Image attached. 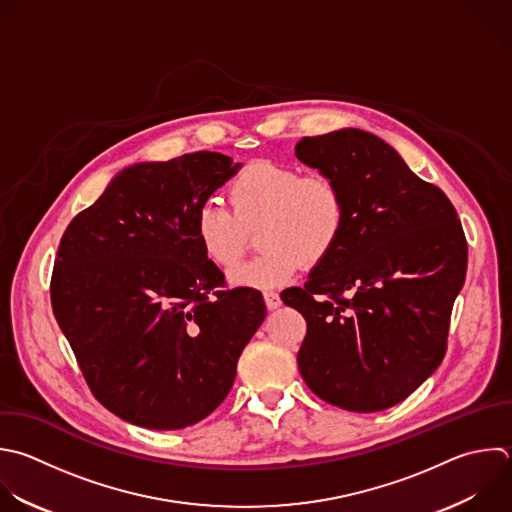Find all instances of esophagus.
Returning a JSON list of instances; mask_svg holds the SVG:
<instances>
[{
	"mask_svg": "<svg viewBox=\"0 0 512 512\" xmlns=\"http://www.w3.org/2000/svg\"><path fill=\"white\" fill-rule=\"evenodd\" d=\"M264 300H266L268 310H276V308H280V304H282L278 292H264Z\"/></svg>",
	"mask_w": 512,
	"mask_h": 512,
	"instance_id": "esophagus-1",
	"label": "esophagus"
}]
</instances>
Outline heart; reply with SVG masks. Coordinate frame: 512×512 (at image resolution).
<instances>
[{
	"mask_svg": "<svg viewBox=\"0 0 512 512\" xmlns=\"http://www.w3.org/2000/svg\"><path fill=\"white\" fill-rule=\"evenodd\" d=\"M228 206L204 200L196 210L194 234L204 256L218 268H234L258 230L260 252L232 272L240 286L272 288L286 282L300 262L318 264L338 246L348 204L342 184L326 172L254 162L228 184Z\"/></svg>",
	"mask_w": 512,
	"mask_h": 512,
	"instance_id": "obj_1",
	"label": "heart"
}]
</instances>
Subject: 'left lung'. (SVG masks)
Wrapping results in <instances>:
<instances>
[{"label":"left lung","mask_w":512,"mask_h":512,"mask_svg":"<svg viewBox=\"0 0 512 512\" xmlns=\"http://www.w3.org/2000/svg\"><path fill=\"white\" fill-rule=\"evenodd\" d=\"M296 156L346 194L338 246L280 298L306 320L298 368L308 388L350 412L410 396L442 362L468 246L446 194L378 136H304Z\"/></svg>","instance_id":"1"}]
</instances>
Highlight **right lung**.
I'll use <instances>...</instances> for the list:
<instances>
[{
  "label": "right lung",
  "mask_w": 512,
  "mask_h": 512,
  "mask_svg": "<svg viewBox=\"0 0 512 512\" xmlns=\"http://www.w3.org/2000/svg\"><path fill=\"white\" fill-rule=\"evenodd\" d=\"M240 164L194 152L122 172L66 228L50 296L100 404L154 430L186 428L228 396L266 318L254 288H228L194 234L198 206Z\"/></svg>",
  "instance_id": "add662e5"
}]
</instances>
